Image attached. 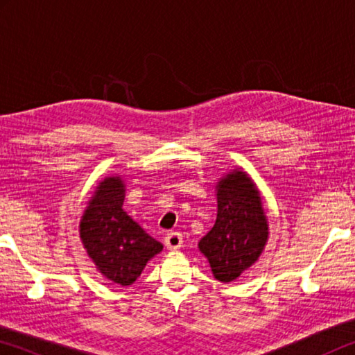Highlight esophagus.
Here are the masks:
<instances>
[{
  "mask_svg": "<svg viewBox=\"0 0 355 355\" xmlns=\"http://www.w3.org/2000/svg\"><path fill=\"white\" fill-rule=\"evenodd\" d=\"M164 244H166V248L169 249V250L180 249V248H182V244H183L182 233H178V232L167 233L166 238H164Z\"/></svg>",
  "mask_w": 355,
  "mask_h": 355,
  "instance_id": "1",
  "label": "esophagus"
}]
</instances>
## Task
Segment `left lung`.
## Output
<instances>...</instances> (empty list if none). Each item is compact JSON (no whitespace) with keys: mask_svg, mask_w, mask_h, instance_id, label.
Returning <instances> with one entry per match:
<instances>
[{"mask_svg":"<svg viewBox=\"0 0 355 355\" xmlns=\"http://www.w3.org/2000/svg\"><path fill=\"white\" fill-rule=\"evenodd\" d=\"M268 222L261 199L244 172H233L218 186V218L200 239L214 277L233 282L250 268L266 244Z\"/></svg>","mask_w":355,"mask_h":355,"instance_id":"obj_1","label":"left lung"}]
</instances>
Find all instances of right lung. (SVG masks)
<instances>
[{
    "mask_svg": "<svg viewBox=\"0 0 355 355\" xmlns=\"http://www.w3.org/2000/svg\"><path fill=\"white\" fill-rule=\"evenodd\" d=\"M125 186L119 177L98 184L84 211L80 235L89 257L107 280L128 286L139 277L150 258L163 249L122 209Z\"/></svg>",
    "mask_w": 355,
    "mask_h": 355,
    "instance_id": "right-lung-1",
    "label": "right lung"
}]
</instances>
